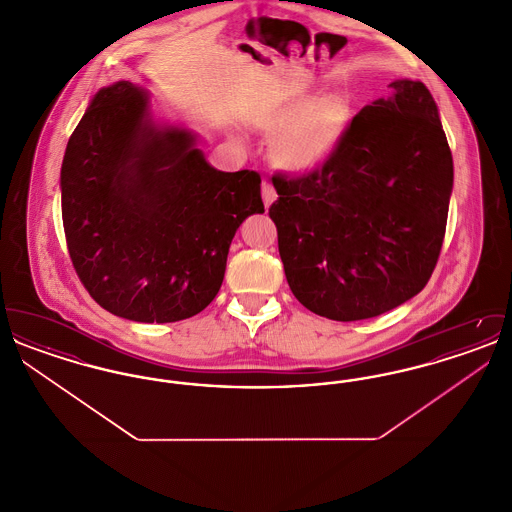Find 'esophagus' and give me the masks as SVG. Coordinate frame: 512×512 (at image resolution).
I'll return each instance as SVG.
<instances>
[{"label": "esophagus", "instance_id": "obj_1", "mask_svg": "<svg viewBox=\"0 0 512 512\" xmlns=\"http://www.w3.org/2000/svg\"><path fill=\"white\" fill-rule=\"evenodd\" d=\"M261 194H263V201H265V207H270L274 201H276V190H274V186L270 184V182H263V186H261Z\"/></svg>", "mask_w": 512, "mask_h": 512}]
</instances>
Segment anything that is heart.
<instances>
[{
	"mask_svg": "<svg viewBox=\"0 0 512 512\" xmlns=\"http://www.w3.org/2000/svg\"><path fill=\"white\" fill-rule=\"evenodd\" d=\"M351 121V107L338 94L295 98L257 119L268 136H278L272 157L293 174L320 169L340 147Z\"/></svg>",
	"mask_w": 512,
	"mask_h": 512,
	"instance_id": "heart-1",
	"label": "heart"
}]
</instances>
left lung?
<instances>
[{
	"label": "left lung",
	"mask_w": 512,
	"mask_h": 512,
	"mask_svg": "<svg viewBox=\"0 0 512 512\" xmlns=\"http://www.w3.org/2000/svg\"><path fill=\"white\" fill-rule=\"evenodd\" d=\"M315 172L274 174L270 219L290 290L315 315L351 322L420 292L438 263L453 157L430 90L393 80Z\"/></svg>",
	"instance_id": "8db88e82"
}]
</instances>
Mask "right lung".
<instances>
[{"instance_id":"obj_1","label":"right lung","mask_w":512,"mask_h":512,"mask_svg":"<svg viewBox=\"0 0 512 512\" xmlns=\"http://www.w3.org/2000/svg\"><path fill=\"white\" fill-rule=\"evenodd\" d=\"M61 211L76 274L105 311L176 322L215 299L236 230L265 205L257 172L217 171L194 130L155 121L149 92L119 80L69 138Z\"/></svg>"}]
</instances>
